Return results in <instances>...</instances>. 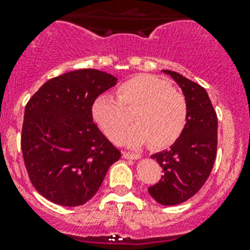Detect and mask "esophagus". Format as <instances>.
<instances>
[{
	"instance_id": "esophagus-1",
	"label": "esophagus",
	"mask_w": 250,
	"mask_h": 250,
	"mask_svg": "<svg viewBox=\"0 0 250 250\" xmlns=\"http://www.w3.org/2000/svg\"><path fill=\"white\" fill-rule=\"evenodd\" d=\"M123 156L125 159H132V160H136V159H140V154H135V152H129V151H124Z\"/></svg>"
}]
</instances>
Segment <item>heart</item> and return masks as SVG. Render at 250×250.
<instances>
[{"label": "heart", "mask_w": 250, "mask_h": 250, "mask_svg": "<svg viewBox=\"0 0 250 250\" xmlns=\"http://www.w3.org/2000/svg\"><path fill=\"white\" fill-rule=\"evenodd\" d=\"M119 101L111 95H101L92 105L95 123L112 143H121L131 124L124 109H138V125L127 135L131 146L149 143L152 149H165L175 144L187 127V98L155 75H139L125 81L119 89Z\"/></svg>", "instance_id": "heart-1"}]
</instances>
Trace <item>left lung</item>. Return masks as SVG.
I'll return each mask as SVG.
<instances>
[{"label":"left lung","mask_w":250,"mask_h":250,"mask_svg":"<svg viewBox=\"0 0 250 250\" xmlns=\"http://www.w3.org/2000/svg\"><path fill=\"white\" fill-rule=\"evenodd\" d=\"M164 72L182 87L189 116L183 135L170 150L151 156L164 175L147 190L159 204L176 205L195 195L210 175L218 146V119L203 86L175 71Z\"/></svg>","instance_id":"left-lung-1"}]
</instances>
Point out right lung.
Instances as JSON below:
<instances>
[{
	"mask_svg": "<svg viewBox=\"0 0 250 250\" xmlns=\"http://www.w3.org/2000/svg\"><path fill=\"white\" fill-rule=\"evenodd\" d=\"M118 79L95 68L43 83L25 107L21 150L28 178L46 199L63 207L89 202L121 156L92 120V105Z\"/></svg>",
	"mask_w": 250,
	"mask_h": 250,
	"instance_id": "1",
	"label": "right lung"
}]
</instances>
